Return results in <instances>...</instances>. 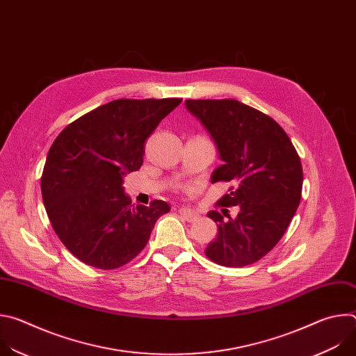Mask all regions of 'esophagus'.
I'll list each match as a JSON object with an SVG mask.
<instances>
[{
  "label": "esophagus",
  "instance_id": "obj_1",
  "mask_svg": "<svg viewBox=\"0 0 356 356\" xmlns=\"http://www.w3.org/2000/svg\"><path fill=\"white\" fill-rule=\"evenodd\" d=\"M179 214H180L186 221H188V222H191V221H194V220L197 218V214H195L193 210H188V209H180V210H179Z\"/></svg>",
  "mask_w": 356,
  "mask_h": 356
}]
</instances>
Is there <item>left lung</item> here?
Returning a JSON list of instances; mask_svg holds the SVG:
<instances>
[{"label":"left lung","mask_w":356,"mask_h":356,"mask_svg":"<svg viewBox=\"0 0 356 356\" xmlns=\"http://www.w3.org/2000/svg\"><path fill=\"white\" fill-rule=\"evenodd\" d=\"M184 104L209 131L224 162L211 181L234 184L218 204L239 209L236 218L209 213L218 234L206 255L228 268L255 264L280 241L300 204L297 152L275 120L236 99H186Z\"/></svg>","instance_id":"1"}]
</instances>
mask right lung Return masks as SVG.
<instances>
[{
  "instance_id": "add662e5",
  "label": "right lung",
  "mask_w": 356,
  "mask_h": 356,
  "mask_svg": "<svg viewBox=\"0 0 356 356\" xmlns=\"http://www.w3.org/2000/svg\"><path fill=\"white\" fill-rule=\"evenodd\" d=\"M181 98H121L69 124L49 149L40 188L47 217L83 264L111 270L146 246L166 201L134 206L124 176L140 169L145 142Z\"/></svg>"
}]
</instances>
